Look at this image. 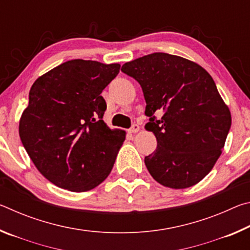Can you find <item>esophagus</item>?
I'll list each match as a JSON object with an SVG mask.
<instances>
[{"instance_id":"1","label":"esophagus","mask_w":250,"mask_h":250,"mask_svg":"<svg viewBox=\"0 0 250 250\" xmlns=\"http://www.w3.org/2000/svg\"><path fill=\"white\" fill-rule=\"evenodd\" d=\"M139 130H140V126H139L137 124H133L132 126H131V128L129 129V132L130 133H135V132H138Z\"/></svg>"}]
</instances>
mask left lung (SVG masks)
Returning a JSON list of instances; mask_svg holds the SVG:
<instances>
[{
  "mask_svg": "<svg viewBox=\"0 0 250 250\" xmlns=\"http://www.w3.org/2000/svg\"><path fill=\"white\" fill-rule=\"evenodd\" d=\"M122 73L140 83L150 118L146 129L158 146L145 158L152 177L171 188L195 185L215 166L231 125V116L213 78L196 62L153 53L125 62ZM164 116L156 120L155 112Z\"/></svg>",
  "mask_w": 250,
  "mask_h": 250,
  "instance_id": "1",
  "label": "left lung"
}]
</instances>
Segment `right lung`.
I'll return each mask as SVG.
<instances>
[{
  "label": "right lung",
  "mask_w": 250,
  "mask_h": 250,
  "mask_svg": "<svg viewBox=\"0 0 250 250\" xmlns=\"http://www.w3.org/2000/svg\"><path fill=\"white\" fill-rule=\"evenodd\" d=\"M119 70V64L73 59L33 83L20 138L37 170L58 188L89 191L111 172L125 132L104 122L101 92Z\"/></svg>",
  "instance_id": "right-lung-1"
}]
</instances>
